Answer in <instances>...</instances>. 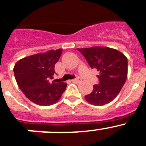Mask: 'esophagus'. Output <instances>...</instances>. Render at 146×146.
<instances>
[{"label": "esophagus", "mask_w": 146, "mask_h": 146, "mask_svg": "<svg viewBox=\"0 0 146 146\" xmlns=\"http://www.w3.org/2000/svg\"><path fill=\"white\" fill-rule=\"evenodd\" d=\"M72 82H73V83H79L82 82V79H80V78H76V79H74L72 80Z\"/></svg>", "instance_id": "esophagus-1"}]
</instances>
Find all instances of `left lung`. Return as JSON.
<instances>
[{"label": "left lung", "instance_id": "8db88e82", "mask_svg": "<svg viewBox=\"0 0 146 146\" xmlns=\"http://www.w3.org/2000/svg\"><path fill=\"white\" fill-rule=\"evenodd\" d=\"M89 65L100 72V84L94 85L91 94L84 96L91 105L111 102L120 92L128 76V58L122 52L107 46L78 48Z\"/></svg>", "mask_w": 146, "mask_h": 146}]
</instances>
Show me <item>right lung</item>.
Here are the masks:
<instances>
[{
	"mask_svg": "<svg viewBox=\"0 0 146 146\" xmlns=\"http://www.w3.org/2000/svg\"><path fill=\"white\" fill-rule=\"evenodd\" d=\"M62 49L50 50L21 58L14 67V75L18 87L33 103L48 106L56 103L67 88V83H52L55 64L62 55Z\"/></svg>",
	"mask_w": 146,
	"mask_h": 146,
	"instance_id": "obj_1",
	"label": "right lung"
}]
</instances>
